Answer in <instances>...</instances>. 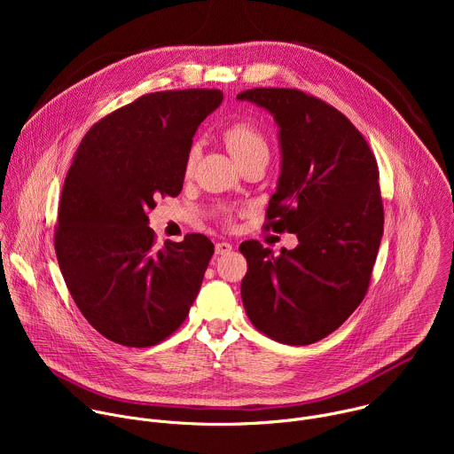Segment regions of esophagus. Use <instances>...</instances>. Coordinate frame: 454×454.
Instances as JSON below:
<instances>
[{
  "mask_svg": "<svg viewBox=\"0 0 454 454\" xmlns=\"http://www.w3.org/2000/svg\"><path fill=\"white\" fill-rule=\"evenodd\" d=\"M233 249V246L230 242H217L215 244V254H226Z\"/></svg>",
  "mask_w": 454,
  "mask_h": 454,
  "instance_id": "obj_1",
  "label": "esophagus"
}]
</instances>
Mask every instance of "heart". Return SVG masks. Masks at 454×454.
Returning <instances> with one entry per match:
<instances>
[{
    "label": "heart",
    "mask_w": 454,
    "mask_h": 454,
    "mask_svg": "<svg viewBox=\"0 0 454 454\" xmlns=\"http://www.w3.org/2000/svg\"><path fill=\"white\" fill-rule=\"evenodd\" d=\"M221 138L239 165H244L246 161H251L254 158H270L268 138L264 137L261 129L253 125L251 121L235 120L228 123L223 129ZM196 160H198V151L196 149L188 151L184 160V176H190L193 172ZM221 219L224 224L231 223V215L228 212H223Z\"/></svg>",
    "instance_id": "obj_1"
}]
</instances>
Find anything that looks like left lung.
<instances>
[{
  "label": "left lung",
  "mask_w": 454,
  "mask_h": 454,
  "mask_svg": "<svg viewBox=\"0 0 454 454\" xmlns=\"http://www.w3.org/2000/svg\"><path fill=\"white\" fill-rule=\"evenodd\" d=\"M237 98L266 107L280 127L282 172L264 228L300 242L278 256L258 240L240 244L242 303L268 338L310 345L334 333L368 291L384 224L379 167L356 125L317 97L253 88Z\"/></svg>",
  "instance_id": "left-lung-1"
}]
</instances>
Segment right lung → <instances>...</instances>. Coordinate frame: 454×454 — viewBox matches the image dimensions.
I'll return each instance as SVG.
<instances>
[{"label":"right lung","mask_w":454,"mask_h":454,"mask_svg":"<svg viewBox=\"0 0 454 454\" xmlns=\"http://www.w3.org/2000/svg\"><path fill=\"white\" fill-rule=\"evenodd\" d=\"M219 90L147 93L98 120L64 179L53 235L60 273L90 325L145 348L174 334L196 300L214 244L201 233L156 249L147 226L183 188L184 160Z\"/></svg>","instance_id":"add662e5"}]
</instances>
